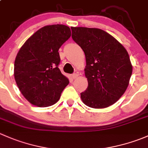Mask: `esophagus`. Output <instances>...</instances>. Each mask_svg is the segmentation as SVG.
<instances>
[{"instance_id": "obj_1", "label": "esophagus", "mask_w": 148, "mask_h": 148, "mask_svg": "<svg viewBox=\"0 0 148 148\" xmlns=\"http://www.w3.org/2000/svg\"><path fill=\"white\" fill-rule=\"evenodd\" d=\"M78 76H79V74H73L72 75H71V77H72L74 79H77V77H78Z\"/></svg>"}]
</instances>
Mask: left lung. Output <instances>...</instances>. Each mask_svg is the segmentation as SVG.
I'll return each mask as SVG.
<instances>
[{
	"mask_svg": "<svg viewBox=\"0 0 148 148\" xmlns=\"http://www.w3.org/2000/svg\"><path fill=\"white\" fill-rule=\"evenodd\" d=\"M73 40L86 57L85 76L88 87L81 99L92 108L114 104L129 85L132 72L129 54L112 36L99 28L71 27Z\"/></svg>",
	"mask_w": 148,
	"mask_h": 148,
	"instance_id": "left-lung-1",
	"label": "left lung"
}]
</instances>
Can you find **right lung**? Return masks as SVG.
<instances>
[{"label":"right lung","mask_w":148,"mask_h":148,"mask_svg":"<svg viewBox=\"0 0 148 148\" xmlns=\"http://www.w3.org/2000/svg\"><path fill=\"white\" fill-rule=\"evenodd\" d=\"M71 36L69 27L62 24L40 28L24 43L14 63V77L22 95L40 107L58 102L68 79L59 70V48Z\"/></svg>","instance_id":"obj_1"}]
</instances>
